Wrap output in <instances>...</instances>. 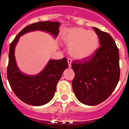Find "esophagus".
<instances>
[{"label":"esophagus","instance_id":"1","mask_svg":"<svg viewBox=\"0 0 129 129\" xmlns=\"http://www.w3.org/2000/svg\"><path fill=\"white\" fill-rule=\"evenodd\" d=\"M68 66L70 68L71 67V59H70V58H68Z\"/></svg>","mask_w":129,"mask_h":129}]
</instances>
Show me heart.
Masks as SVG:
<instances>
[{
  "label": "heart",
  "mask_w": 129,
  "mask_h": 129,
  "mask_svg": "<svg viewBox=\"0 0 129 129\" xmlns=\"http://www.w3.org/2000/svg\"><path fill=\"white\" fill-rule=\"evenodd\" d=\"M61 40L69 46L70 55L74 59H83L92 56L99 47V39L93 30L81 27L71 28L61 35Z\"/></svg>",
  "instance_id": "heart-1"
}]
</instances>
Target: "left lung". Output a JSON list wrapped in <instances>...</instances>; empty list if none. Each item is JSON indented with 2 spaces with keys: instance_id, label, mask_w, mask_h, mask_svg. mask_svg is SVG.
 Instances as JSON below:
<instances>
[{
  "instance_id": "obj_1",
  "label": "left lung",
  "mask_w": 129,
  "mask_h": 129,
  "mask_svg": "<svg viewBox=\"0 0 129 129\" xmlns=\"http://www.w3.org/2000/svg\"><path fill=\"white\" fill-rule=\"evenodd\" d=\"M100 46L89 58L73 61L72 87L79 101L87 106L103 103L112 93L120 78L119 51L112 37L93 27Z\"/></svg>"
}]
</instances>
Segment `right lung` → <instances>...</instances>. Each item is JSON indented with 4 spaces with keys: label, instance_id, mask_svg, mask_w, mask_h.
<instances>
[{
    "label": "right lung",
    "instance_id": "obj_1",
    "mask_svg": "<svg viewBox=\"0 0 129 129\" xmlns=\"http://www.w3.org/2000/svg\"><path fill=\"white\" fill-rule=\"evenodd\" d=\"M60 23L57 22H39L25 27L20 31L9 47L7 79L15 94L22 101L34 106L47 104L53 98L58 82L65 69L68 67L67 59H50L40 73L27 75L18 69L16 63L15 48L21 36L30 31L40 30L49 33L55 38L59 32Z\"/></svg>",
    "mask_w": 129,
    "mask_h": 129
}]
</instances>
